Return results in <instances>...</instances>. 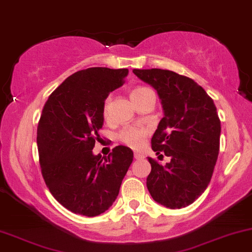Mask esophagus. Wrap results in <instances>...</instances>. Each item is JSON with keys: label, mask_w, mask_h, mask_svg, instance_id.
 <instances>
[{"label": "esophagus", "mask_w": 252, "mask_h": 252, "mask_svg": "<svg viewBox=\"0 0 252 252\" xmlns=\"http://www.w3.org/2000/svg\"><path fill=\"white\" fill-rule=\"evenodd\" d=\"M133 157H135L136 160H143L144 158H145L144 157V154H142V153H135L133 154Z\"/></svg>", "instance_id": "esophagus-1"}]
</instances>
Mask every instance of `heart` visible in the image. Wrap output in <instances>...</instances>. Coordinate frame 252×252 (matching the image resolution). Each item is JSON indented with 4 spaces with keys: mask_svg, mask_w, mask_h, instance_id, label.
I'll use <instances>...</instances> for the list:
<instances>
[{
    "mask_svg": "<svg viewBox=\"0 0 252 252\" xmlns=\"http://www.w3.org/2000/svg\"><path fill=\"white\" fill-rule=\"evenodd\" d=\"M150 91H152V90L149 89V87H144V86L136 87V89L132 90L131 98L133 101H135V100L140 98V96ZM109 108H110V96H107L105 101H103V106H102L103 117H108ZM147 135H149V130L146 128H143V126H126V128L121 130L117 137H119L120 142L126 144V146L131 147V149L137 150L143 146Z\"/></svg>",
    "mask_w": 252,
    "mask_h": 252,
    "instance_id": "1",
    "label": "heart"
}]
</instances>
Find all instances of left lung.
<instances>
[{"instance_id":"obj_1","label":"left lung","mask_w":252,"mask_h":252,"mask_svg":"<svg viewBox=\"0 0 252 252\" xmlns=\"http://www.w3.org/2000/svg\"><path fill=\"white\" fill-rule=\"evenodd\" d=\"M157 90L165 116L151 139L165 166L149 158L146 186L152 198L169 209L192 204L209 186L220 147V120L213 100L189 77L162 69H133Z\"/></svg>"}]
</instances>
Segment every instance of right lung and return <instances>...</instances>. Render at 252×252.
Masks as SVG:
<instances>
[{"instance_id":"right-lung-1","label":"right lung","mask_w":252,"mask_h":252,"mask_svg":"<svg viewBox=\"0 0 252 252\" xmlns=\"http://www.w3.org/2000/svg\"><path fill=\"white\" fill-rule=\"evenodd\" d=\"M128 69L89 68L69 76L48 96L36 132L39 162L54 198L76 214L99 216L109 209L133 159L129 147L108 157L92 152L102 128V106L124 84Z\"/></svg>"}]
</instances>
